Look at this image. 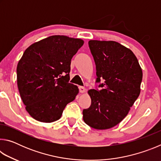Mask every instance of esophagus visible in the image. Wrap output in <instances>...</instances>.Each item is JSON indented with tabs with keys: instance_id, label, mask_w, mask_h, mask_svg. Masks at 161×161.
Segmentation results:
<instances>
[{
	"instance_id": "34e87169",
	"label": "esophagus",
	"mask_w": 161,
	"mask_h": 161,
	"mask_svg": "<svg viewBox=\"0 0 161 161\" xmlns=\"http://www.w3.org/2000/svg\"><path fill=\"white\" fill-rule=\"evenodd\" d=\"M79 89H80V92L81 94L84 93V92H85V91H86L85 88H84V87H83V86H79Z\"/></svg>"
}]
</instances>
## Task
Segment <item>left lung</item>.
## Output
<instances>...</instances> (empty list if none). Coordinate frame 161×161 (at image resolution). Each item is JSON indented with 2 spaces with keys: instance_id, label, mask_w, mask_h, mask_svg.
<instances>
[{
  "instance_id": "1",
  "label": "left lung",
  "mask_w": 161,
  "mask_h": 161,
  "mask_svg": "<svg viewBox=\"0 0 161 161\" xmlns=\"http://www.w3.org/2000/svg\"><path fill=\"white\" fill-rule=\"evenodd\" d=\"M100 90L88 91L90 107L83 110L84 121L95 129H111L127 116L141 92L143 72L130 49L115 41L89 40Z\"/></svg>"
}]
</instances>
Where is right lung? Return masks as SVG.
<instances>
[{"label":"right lung","mask_w":161,"mask_h":161,"mask_svg":"<svg viewBox=\"0 0 161 161\" xmlns=\"http://www.w3.org/2000/svg\"><path fill=\"white\" fill-rule=\"evenodd\" d=\"M84 40L52 35L26 49L17 66V84L28 113L34 119L51 123L61 118L68 103L79 93L69 80L71 59Z\"/></svg>","instance_id":"obj_1"}]
</instances>
